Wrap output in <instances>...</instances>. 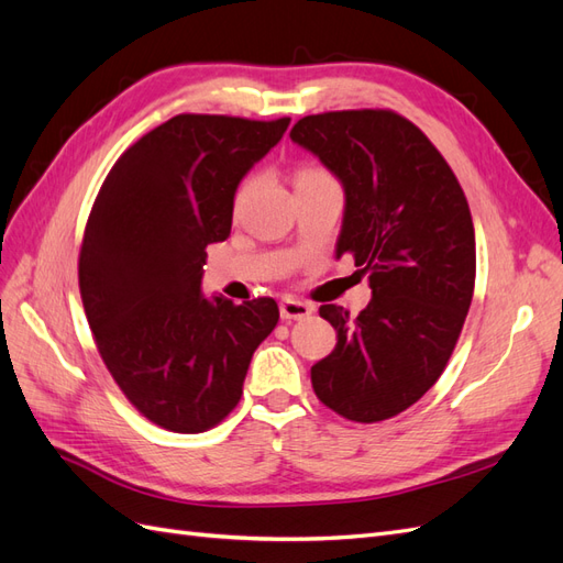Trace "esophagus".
Instances as JSON below:
<instances>
[{
	"mask_svg": "<svg viewBox=\"0 0 563 563\" xmlns=\"http://www.w3.org/2000/svg\"><path fill=\"white\" fill-rule=\"evenodd\" d=\"M311 307L305 305V301H295V299H285L280 305V316L283 321H301V319H309L311 316Z\"/></svg>",
	"mask_w": 563,
	"mask_h": 563,
	"instance_id": "1",
	"label": "esophagus"
}]
</instances>
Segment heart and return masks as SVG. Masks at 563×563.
I'll list each match as a JSON object with an SVG mask.
<instances>
[{
    "mask_svg": "<svg viewBox=\"0 0 563 563\" xmlns=\"http://www.w3.org/2000/svg\"><path fill=\"white\" fill-rule=\"evenodd\" d=\"M319 183H335V180L330 178V173H325L323 168H316V166H305V168L297 173V187H301V185H319ZM252 187H254L252 178H247V180L240 185V190L235 195V207H240L242 201L250 197Z\"/></svg>",
    "mask_w": 563,
    "mask_h": 563,
    "instance_id": "obj_1",
    "label": "heart"
}]
</instances>
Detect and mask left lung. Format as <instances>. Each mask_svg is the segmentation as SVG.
Listing matches in <instances>:
<instances>
[{
  "mask_svg": "<svg viewBox=\"0 0 563 563\" xmlns=\"http://www.w3.org/2000/svg\"><path fill=\"white\" fill-rule=\"evenodd\" d=\"M290 137L342 183L335 256L354 254L371 287L356 319L321 307L338 344L313 364V393L344 419L385 421L435 385L464 328L475 283L468 201L442 154L399 113H316Z\"/></svg>",
  "mask_w": 563,
  "mask_h": 563,
  "instance_id": "1",
  "label": "left lung"
}]
</instances>
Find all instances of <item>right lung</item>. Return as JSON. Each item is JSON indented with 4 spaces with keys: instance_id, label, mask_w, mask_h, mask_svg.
Segmentation results:
<instances>
[{
    "instance_id": "obj_1",
    "label": "right lung",
    "mask_w": 563,
    "mask_h": 563,
    "mask_svg": "<svg viewBox=\"0 0 563 563\" xmlns=\"http://www.w3.org/2000/svg\"><path fill=\"white\" fill-rule=\"evenodd\" d=\"M290 119L180 113L128 150L97 195L80 250V295L99 354L140 413L201 432L238 407L276 299L205 297L207 244L233 225L235 192Z\"/></svg>"
}]
</instances>
